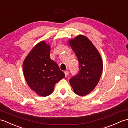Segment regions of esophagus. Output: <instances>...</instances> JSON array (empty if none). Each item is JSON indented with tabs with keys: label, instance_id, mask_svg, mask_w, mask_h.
Returning a JSON list of instances; mask_svg holds the SVG:
<instances>
[{
	"label": "esophagus",
	"instance_id": "34e87169",
	"mask_svg": "<svg viewBox=\"0 0 128 128\" xmlns=\"http://www.w3.org/2000/svg\"><path fill=\"white\" fill-rule=\"evenodd\" d=\"M64 74H65V75H66V76H68V74H69V72L68 71H65L64 72Z\"/></svg>",
	"mask_w": 128,
	"mask_h": 128
}]
</instances>
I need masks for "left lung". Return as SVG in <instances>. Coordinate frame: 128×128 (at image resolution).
<instances>
[{"mask_svg":"<svg viewBox=\"0 0 128 128\" xmlns=\"http://www.w3.org/2000/svg\"><path fill=\"white\" fill-rule=\"evenodd\" d=\"M69 44L79 62V72L69 82L75 93L84 96L91 92L97 85L103 70L101 56L86 37L78 35Z\"/></svg>","mask_w":128,"mask_h":128,"instance_id":"8db88e82","label":"left lung"}]
</instances>
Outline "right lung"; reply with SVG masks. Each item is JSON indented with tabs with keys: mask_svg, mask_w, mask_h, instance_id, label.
<instances>
[{
	"mask_svg": "<svg viewBox=\"0 0 128 128\" xmlns=\"http://www.w3.org/2000/svg\"><path fill=\"white\" fill-rule=\"evenodd\" d=\"M23 71L30 88L40 96L51 94L56 84L65 77L58 64L50 58V46L43 41L26 56Z\"/></svg>",
	"mask_w": 128,
	"mask_h": 128,
	"instance_id": "right-lung-1",
	"label": "right lung"
}]
</instances>
